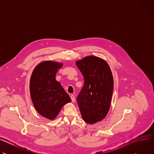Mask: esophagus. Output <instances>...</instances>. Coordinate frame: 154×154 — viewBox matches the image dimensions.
I'll use <instances>...</instances> for the list:
<instances>
[{"mask_svg":"<svg viewBox=\"0 0 154 154\" xmlns=\"http://www.w3.org/2000/svg\"><path fill=\"white\" fill-rule=\"evenodd\" d=\"M71 99L72 102H75V97L74 95H73V94L71 95Z\"/></svg>","mask_w":154,"mask_h":154,"instance_id":"esophagus-1","label":"esophagus"}]
</instances>
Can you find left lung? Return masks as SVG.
<instances>
[{"label": "left lung", "mask_w": 154, "mask_h": 154, "mask_svg": "<svg viewBox=\"0 0 154 154\" xmlns=\"http://www.w3.org/2000/svg\"><path fill=\"white\" fill-rule=\"evenodd\" d=\"M84 78V85L77 97L83 120L93 124L107 115L113 91V79L108 64L102 59L88 56L76 61Z\"/></svg>", "instance_id": "8db88e82"}]
</instances>
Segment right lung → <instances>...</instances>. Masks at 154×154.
Returning a JSON list of instances; mask_svg holds the SVG:
<instances>
[{"mask_svg": "<svg viewBox=\"0 0 154 154\" xmlns=\"http://www.w3.org/2000/svg\"><path fill=\"white\" fill-rule=\"evenodd\" d=\"M62 63L46 61L33 70L30 83V91L37 112L49 119H54L64 105L71 101L60 82L55 80L56 73Z\"/></svg>", "mask_w": 154, "mask_h": 154, "instance_id": "obj_1", "label": "right lung"}]
</instances>
